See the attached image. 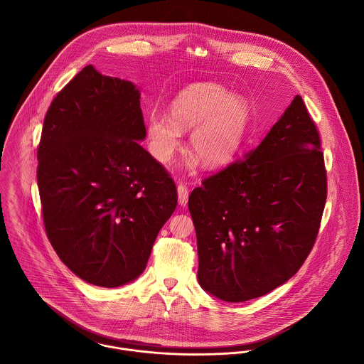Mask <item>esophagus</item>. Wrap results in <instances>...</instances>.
I'll return each instance as SVG.
<instances>
[{
  "label": "esophagus",
  "instance_id": "34e87169",
  "mask_svg": "<svg viewBox=\"0 0 364 364\" xmlns=\"http://www.w3.org/2000/svg\"><path fill=\"white\" fill-rule=\"evenodd\" d=\"M178 191V202L181 206H186L188 205V199H189V192H188V188L185 185H178L176 188Z\"/></svg>",
  "mask_w": 364,
  "mask_h": 364
}]
</instances>
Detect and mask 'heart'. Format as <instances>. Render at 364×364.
I'll use <instances>...</instances> for the list:
<instances>
[{"label":"heart","mask_w":364,"mask_h":364,"mask_svg":"<svg viewBox=\"0 0 364 364\" xmlns=\"http://www.w3.org/2000/svg\"><path fill=\"white\" fill-rule=\"evenodd\" d=\"M171 117L153 113L146 122L151 154L161 162L172 159L182 130H192L189 150L206 168L230 164L248 141L252 106L247 97L217 82H196L172 101Z\"/></svg>","instance_id":"b5f03b06"}]
</instances>
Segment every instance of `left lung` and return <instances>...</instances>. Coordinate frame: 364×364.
Segmentation results:
<instances>
[{"label":"left lung","mask_w":364,"mask_h":364,"mask_svg":"<svg viewBox=\"0 0 364 364\" xmlns=\"http://www.w3.org/2000/svg\"><path fill=\"white\" fill-rule=\"evenodd\" d=\"M316 127L296 95L259 146L203 181L189 196L198 280L228 303L286 283L315 242L326 200Z\"/></svg>","instance_id":"left-lung-1"}]
</instances>
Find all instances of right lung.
I'll use <instances>...</instances> for the list:
<instances>
[{"label":"right lung","instance_id":"1","mask_svg":"<svg viewBox=\"0 0 364 364\" xmlns=\"http://www.w3.org/2000/svg\"><path fill=\"white\" fill-rule=\"evenodd\" d=\"M140 90L84 67L53 100L38 150L48 237L80 279L120 287L146 269L176 188L139 141Z\"/></svg>","mask_w":364,"mask_h":364}]
</instances>
